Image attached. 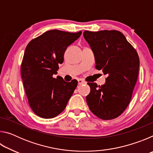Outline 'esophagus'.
I'll list each match as a JSON object with an SVG mask.
<instances>
[{
	"label": "esophagus",
	"instance_id": "obj_1",
	"mask_svg": "<svg viewBox=\"0 0 153 153\" xmlns=\"http://www.w3.org/2000/svg\"><path fill=\"white\" fill-rule=\"evenodd\" d=\"M77 82H78V84H86V82H85L84 81H83L82 79H77Z\"/></svg>",
	"mask_w": 153,
	"mask_h": 153
}]
</instances>
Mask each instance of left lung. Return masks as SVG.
Returning <instances> with one entry per match:
<instances>
[{"instance_id":"1","label":"left lung","mask_w":153,"mask_h":153,"mask_svg":"<svg viewBox=\"0 0 153 153\" xmlns=\"http://www.w3.org/2000/svg\"><path fill=\"white\" fill-rule=\"evenodd\" d=\"M83 35L94 52L96 68L107 75L102 86L88 83L90 92L87 104L98 117L113 120L125 111L131 100L138 76V55L119 31H84Z\"/></svg>"}]
</instances>
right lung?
I'll return each instance as SVG.
<instances>
[{
  "label": "right lung",
  "mask_w": 153,
  "mask_h": 153,
  "mask_svg": "<svg viewBox=\"0 0 153 153\" xmlns=\"http://www.w3.org/2000/svg\"><path fill=\"white\" fill-rule=\"evenodd\" d=\"M82 34L49 30L30 41L25 48L21 75L31 108L45 119L53 118L66 107L77 85V80L64 81L56 74L68 46Z\"/></svg>",
  "instance_id": "add662e5"
}]
</instances>
